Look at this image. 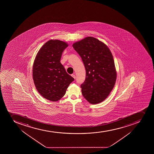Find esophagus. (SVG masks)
I'll list each match as a JSON object with an SVG mask.
<instances>
[{"label":"esophagus","instance_id":"obj_1","mask_svg":"<svg viewBox=\"0 0 154 154\" xmlns=\"http://www.w3.org/2000/svg\"><path fill=\"white\" fill-rule=\"evenodd\" d=\"M71 76L72 77H73V78H74V79L76 78V76H75V73H74L73 74H72Z\"/></svg>","mask_w":154,"mask_h":154}]
</instances>
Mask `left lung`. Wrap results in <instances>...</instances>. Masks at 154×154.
Wrapping results in <instances>:
<instances>
[{
	"label": "left lung",
	"instance_id": "1",
	"mask_svg": "<svg viewBox=\"0 0 154 154\" xmlns=\"http://www.w3.org/2000/svg\"><path fill=\"white\" fill-rule=\"evenodd\" d=\"M73 47L85 68V80L81 85L83 96L92 104L102 102L112 90L116 79L110 51L104 43L92 37L74 43Z\"/></svg>",
	"mask_w": 154,
	"mask_h": 154
}]
</instances>
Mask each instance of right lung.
Masks as SVG:
<instances>
[{
  "mask_svg": "<svg viewBox=\"0 0 154 154\" xmlns=\"http://www.w3.org/2000/svg\"><path fill=\"white\" fill-rule=\"evenodd\" d=\"M68 46L60 40H49L38 51L34 61V83L38 93L49 100L57 101L61 99L74 80L60 63L63 52Z\"/></svg>",
  "mask_w": 154,
  "mask_h": 154,
  "instance_id": "1",
  "label": "right lung"
}]
</instances>
